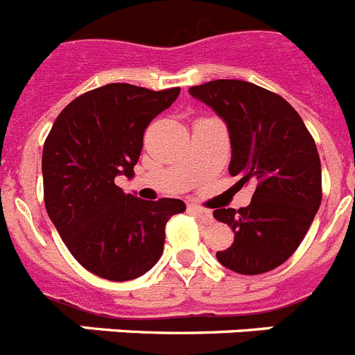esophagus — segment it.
<instances>
[{
    "instance_id": "1",
    "label": "esophagus",
    "mask_w": 355,
    "mask_h": 355,
    "mask_svg": "<svg viewBox=\"0 0 355 355\" xmlns=\"http://www.w3.org/2000/svg\"><path fill=\"white\" fill-rule=\"evenodd\" d=\"M190 210H192V214L196 215V217H198L201 223L210 224L211 220H214V215H211L210 210H205V208H201V207H190Z\"/></svg>"
}]
</instances>
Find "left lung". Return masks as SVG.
<instances>
[{"instance_id": "8db88e82", "label": "left lung", "mask_w": 355, "mask_h": 355, "mask_svg": "<svg viewBox=\"0 0 355 355\" xmlns=\"http://www.w3.org/2000/svg\"><path fill=\"white\" fill-rule=\"evenodd\" d=\"M189 91L228 125L230 174L241 178L239 187H255L246 208L214 210L235 233L217 260L239 275L271 271L295 253L322 202L313 136L287 100L255 84L220 78Z\"/></svg>"}]
</instances>
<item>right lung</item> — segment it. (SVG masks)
Instances as JSON below:
<instances>
[{"label":"right lung","instance_id":"1","mask_svg":"<svg viewBox=\"0 0 355 355\" xmlns=\"http://www.w3.org/2000/svg\"><path fill=\"white\" fill-rule=\"evenodd\" d=\"M178 95L180 87H96L60 111L44 141L48 217L78 264L96 277L125 282L145 275L163 253L166 220L187 210L180 199L144 201L114 184L116 175H135L145 129Z\"/></svg>","mask_w":355,"mask_h":355}]
</instances>
